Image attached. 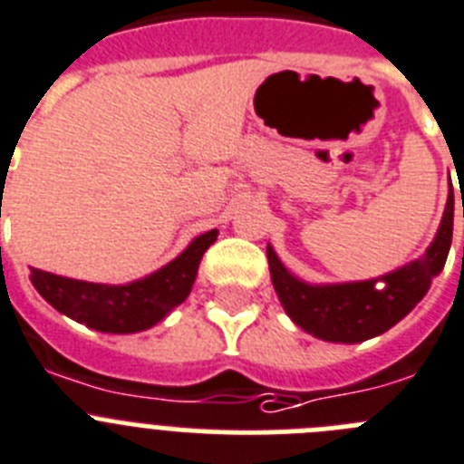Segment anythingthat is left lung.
<instances>
[{
	"mask_svg": "<svg viewBox=\"0 0 464 464\" xmlns=\"http://www.w3.org/2000/svg\"><path fill=\"white\" fill-rule=\"evenodd\" d=\"M453 240V188L449 193L441 227L437 237L420 259L401 266L376 280L343 282V285H308L294 277L282 266L273 247H266L271 280L282 308L287 310L294 324L332 343H360L366 338L381 336L416 308L441 273ZM383 285L377 287V280Z\"/></svg>",
	"mask_w": 464,
	"mask_h": 464,
	"instance_id": "left-lung-1",
	"label": "left lung"
}]
</instances>
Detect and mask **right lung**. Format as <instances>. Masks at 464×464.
I'll list each match as a JSON object with an SVG mask.
<instances>
[{"mask_svg": "<svg viewBox=\"0 0 464 464\" xmlns=\"http://www.w3.org/2000/svg\"><path fill=\"white\" fill-rule=\"evenodd\" d=\"M217 240V228L191 240L182 255L151 276L130 285H98L32 268L30 280L58 313L104 334H135L154 327L182 304L198 276L205 249Z\"/></svg>", "mask_w": 464, "mask_h": 464, "instance_id": "obj_1", "label": "right lung"}]
</instances>
